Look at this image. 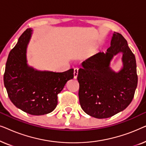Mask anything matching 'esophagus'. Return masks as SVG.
Here are the masks:
<instances>
[{
  "mask_svg": "<svg viewBox=\"0 0 146 146\" xmlns=\"http://www.w3.org/2000/svg\"><path fill=\"white\" fill-rule=\"evenodd\" d=\"M78 68H76L74 70V78L76 79L78 77Z\"/></svg>",
  "mask_w": 146,
  "mask_h": 146,
  "instance_id": "obj_1",
  "label": "esophagus"
}]
</instances>
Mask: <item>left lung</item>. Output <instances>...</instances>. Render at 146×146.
<instances>
[{"label": "left lung", "instance_id": "1", "mask_svg": "<svg viewBox=\"0 0 146 146\" xmlns=\"http://www.w3.org/2000/svg\"><path fill=\"white\" fill-rule=\"evenodd\" d=\"M119 53L123 54V67L115 72L110 63ZM77 79L80 104L87 114L107 118L126 108L134 96L137 76L135 56L123 36L114 32L110 47L84 61Z\"/></svg>", "mask_w": 146, "mask_h": 146}]
</instances>
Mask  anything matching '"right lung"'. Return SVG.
Returning a JSON list of instances; mask_svg holds the SVG:
<instances>
[{
    "label": "right lung",
    "instance_id": "obj_1",
    "mask_svg": "<svg viewBox=\"0 0 146 146\" xmlns=\"http://www.w3.org/2000/svg\"><path fill=\"white\" fill-rule=\"evenodd\" d=\"M33 30L24 32L10 52L4 84L8 95L18 108L31 115L50 113L56 107L58 94L74 78V70L63 72L38 70L29 65L27 52Z\"/></svg>",
    "mask_w": 146,
    "mask_h": 146
}]
</instances>
